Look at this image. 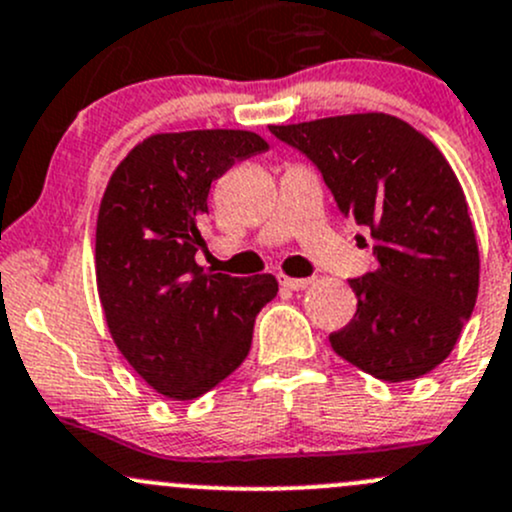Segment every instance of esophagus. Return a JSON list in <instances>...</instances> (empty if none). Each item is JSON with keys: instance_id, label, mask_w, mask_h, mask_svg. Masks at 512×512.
I'll return each instance as SVG.
<instances>
[{"instance_id": "1", "label": "esophagus", "mask_w": 512, "mask_h": 512, "mask_svg": "<svg viewBox=\"0 0 512 512\" xmlns=\"http://www.w3.org/2000/svg\"><path fill=\"white\" fill-rule=\"evenodd\" d=\"M311 282H314V279H297V277H284V274H279V284H282L284 289H292V292H301V289L309 287Z\"/></svg>"}]
</instances>
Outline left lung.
<instances>
[{
    "label": "left lung",
    "mask_w": 512,
    "mask_h": 512,
    "mask_svg": "<svg viewBox=\"0 0 512 512\" xmlns=\"http://www.w3.org/2000/svg\"><path fill=\"white\" fill-rule=\"evenodd\" d=\"M270 132L321 171L338 211L373 238L378 267L348 279L358 311L331 333L333 351L387 383L437 368L478 297L476 233L449 161L424 134L383 112Z\"/></svg>",
    "instance_id": "left-lung-1"
}]
</instances>
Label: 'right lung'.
<instances>
[{
    "label": "right lung",
    "mask_w": 512,
    "mask_h": 512,
    "mask_svg": "<svg viewBox=\"0 0 512 512\" xmlns=\"http://www.w3.org/2000/svg\"><path fill=\"white\" fill-rule=\"evenodd\" d=\"M265 149L242 129L154 134L120 161L102 196L95 274L107 328L139 378L171 400L201 397L240 368L255 316L277 297L272 274L196 265L211 184Z\"/></svg>",
    "instance_id": "1"
}]
</instances>
